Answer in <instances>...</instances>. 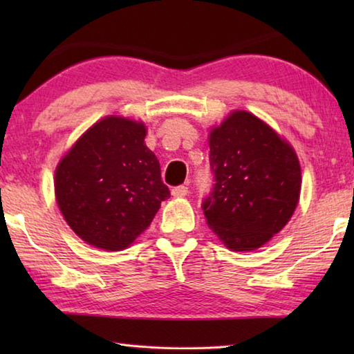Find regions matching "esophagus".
I'll return each instance as SVG.
<instances>
[{
  "label": "esophagus",
  "instance_id": "esophagus-1",
  "mask_svg": "<svg viewBox=\"0 0 354 354\" xmlns=\"http://www.w3.org/2000/svg\"><path fill=\"white\" fill-rule=\"evenodd\" d=\"M187 194H189V187H185V185H176V187L171 189L173 196H185Z\"/></svg>",
  "mask_w": 354,
  "mask_h": 354
}]
</instances>
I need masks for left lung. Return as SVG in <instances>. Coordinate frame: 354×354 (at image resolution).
<instances>
[{
  "label": "left lung",
  "instance_id": "left-lung-1",
  "mask_svg": "<svg viewBox=\"0 0 354 354\" xmlns=\"http://www.w3.org/2000/svg\"><path fill=\"white\" fill-rule=\"evenodd\" d=\"M214 185L201 203L207 225L227 248L267 243L298 205L301 170L293 148L253 113L232 112L209 136Z\"/></svg>",
  "mask_w": 354,
  "mask_h": 354
}]
</instances>
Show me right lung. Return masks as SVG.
Wrapping results in <instances>:
<instances>
[{"label": "right lung", "mask_w": 354, "mask_h": 354, "mask_svg": "<svg viewBox=\"0 0 354 354\" xmlns=\"http://www.w3.org/2000/svg\"><path fill=\"white\" fill-rule=\"evenodd\" d=\"M145 136L143 123L106 117L59 162L57 205L84 242L107 251L127 248L170 196Z\"/></svg>", "instance_id": "1"}]
</instances>
